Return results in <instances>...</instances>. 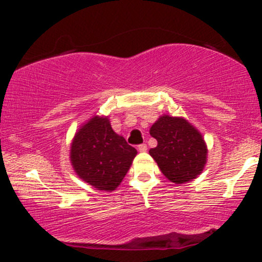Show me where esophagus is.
Wrapping results in <instances>:
<instances>
[{
    "instance_id": "obj_1",
    "label": "esophagus",
    "mask_w": 262,
    "mask_h": 262,
    "mask_svg": "<svg viewBox=\"0 0 262 262\" xmlns=\"http://www.w3.org/2000/svg\"><path fill=\"white\" fill-rule=\"evenodd\" d=\"M138 150L141 152H145L146 150H148V148H146V144H144V143H143V144H139L138 145Z\"/></svg>"
}]
</instances>
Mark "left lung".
I'll return each mask as SVG.
<instances>
[{"instance_id":"1","label":"left lung","mask_w":262,"mask_h":262,"mask_svg":"<svg viewBox=\"0 0 262 262\" xmlns=\"http://www.w3.org/2000/svg\"><path fill=\"white\" fill-rule=\"evenodd\" d=\"M150 135L157 146L149 154L168 180L185 184L202 173L207 148L202 134L187 120L164 114L150 127Z\"/></svg>"}]
</instances>
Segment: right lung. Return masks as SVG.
<instances>
[{
	"label": "right lung",
	"instance_id": "1",
	"mask_svg": "<svg viewBox=\"0 0 262 262\" xmlns=\"http://www.w3.org/2000/svg\"><path fill=\"white\" fill-rule=\"evenodd\" d=\"M137 150L117 135L107 117L95 116L76 132L70 161L82 180L99 191H114L130 169Z\"/></svg>",
	"mask_w": 262,
	"mask_h": 262
}]
</instances>
